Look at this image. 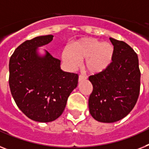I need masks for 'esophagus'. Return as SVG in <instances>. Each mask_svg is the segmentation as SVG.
<instances>
[{
	"label": "esophagus",
	"mask_w": 149,
	"mask_h": 149,
	"mask_svg": "<svg viewBox=\"0 0 149 149\" xmlns=\"http://www.w3.org/2000/svg\"><path fill=\"white\" fill-rule=\"evenodd\" d=\"M86 79H87V77L85 75H83V74H80L79 77H78V81L79 82Z\"/></svg>",
	"instance_id": "34e87169"
}]
</instances>
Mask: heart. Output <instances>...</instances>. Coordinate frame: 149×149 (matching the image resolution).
Wrapping results in <instances>:
<instances>
[{
	"instance_id": "obj_1",
	"label": "heart",
	"mask_w": 149,
	"mask_h": 149,
	"mask_svg": "<svg viewBox=\"0 0 149 149\" xmlns=\"http://www.w3.org/2000/svg\"><path fill=\"white\" fill-rule=\"evenodd\" d=\"M114 47L110 42H101L94 38H84L74 42L70 48H65L61 58L68 68L74 69L85 59L84 65L91 74L105 71L111 65Z\"/></svg>"
}]
</instances>
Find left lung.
I'll list each match as a JSON object with an SVG mask.
<instances>
[{
    "mask_svg": "<svg viewBox=\"0 0 149 149\" xmlns=\"http://www.w3.org/2000/svg\"><path fill=\"white\" fill-rule=\"evenodd\" d=\"M110 39L114 47L111 65L89 77L93 85L88 100L90 113L101 123H114L127 116L140 91L138 55L125 42Z\"/></svg>",
    "mask_w": 149,
    "mask_h": 149,
    "instance_id": "obj_1",
    "label": "left lung"
}]
</instances>
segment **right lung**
Returning <instances> with one entry per match:
<instances>
[{"label": "right lung", "instance_id": "right-lung-1", "mask_svg": "<svg viewBox=\"0 0 149 149\" xmlns=\"http://www.w3.org/2000/svg\"><path fill=\"white\" fill-rule=\"evenodd\" d=\"M52 35L26 40L11 55L9 85L19 109L28 118L40 123L55 120L63 113L68 98L78 82L77 74L64 72L61 61L37 48L49 44Z\"/></svg>", "mask_w": 149, "mask_h": 149}]
</instances>
